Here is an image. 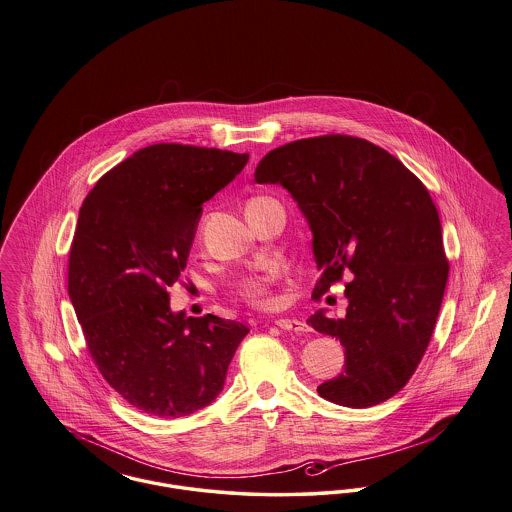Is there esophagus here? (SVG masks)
<instances>
[{
    "mask_svg": "<svg viewBox=\"0 0 512 512\" xmlns=\"http://www.w3.org/2000/svg\"><path fill=\"white\" fill-rule=\"evenodd\" d=\"M274 324L286 332H297V334L309 332V326L297 318H278V320H274Z\"/></svg>",
    "mask_w": 512,
    "mask_h": 512,
    "instance_id": "1",
    "label": "esophagus"
}]
</instances>
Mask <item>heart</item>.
<instances>
[{
	"mask_svg": "<svg viewBox=\"0 0 512 512\" xmlns=\"http://www.w3.org/2000/svg\"><path fill=\"white\" fill-rule=\"evenodd\" d=\"M282 274V268L278 265L268 267L261 276L255 278H247L240 284V295L244 297L247 303L255 305V307H272L274 305V295L270 292L272 282Z\"/></svg>",
	"mask_w": 512,
	"mask_h": 512,
	"instance_id": "heart-1",
	"label": "heart"
}]
</instances>
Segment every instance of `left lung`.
<instances>
[{"label":"left lung","mask_w":512,"mask_h":512,"mask_svg":"<svg viewBox=\"0 0 512 512\" xmlns=\"http://www.w3.org/2000/svg\"><path fill=\"white\" fill-rule=\"evenodd\" d=\"M255 182L286 188L307 220L320 272L313 297L351 278L345 317L320 309L307 320L345 347V370L318 395L353 409L390 399L430 343L449 276L428 190L386 149L341 134L272 149Z\"/></svg>","instance_id":"8db88e82"}]
</instances>
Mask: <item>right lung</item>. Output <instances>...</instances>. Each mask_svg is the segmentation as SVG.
I'll use <instances>...</instances> for the list:
<instances>
[{
    "mask_svg": "<svg viewBox=\"0 0 512 512\" xmlns=\"http://www.w3.org/2000/svg\"><path fill=\"white\" fill-rule=\"evenodd\" d=\"M249 153L155 144L101 176L86 195L69 257V297L107 384L136 409L180 418L211 405L249 328L174 313L203 203Z\"/></svg>",
    "mask_w": 512,
    "mask_h": 512,
    "instance_id": "obj_1",
    "label": "right lung"
}]
</instances>
